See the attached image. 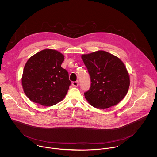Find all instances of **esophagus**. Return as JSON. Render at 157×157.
Masks as SVG:
<instances>
[{"instance_id": "1", "label": "esophagus", "mask_w": 157, "mask_h": 157, "mask_svg": "<svg viewBox=\"0 0 157 157\" xmlns=\"http://www.w3.org/2000/svg\"><path fill=\"white\" fill-rule=\"evenodd\" d=\"M72 86H75V87H77L78 86V82L77 81V82H72Z\"/></svg>"}]
</instances>
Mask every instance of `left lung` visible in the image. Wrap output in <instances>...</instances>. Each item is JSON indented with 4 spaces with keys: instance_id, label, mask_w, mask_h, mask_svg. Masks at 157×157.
Wrapping results in <instances>:
<instances>
[{
    "instance_id": "left-lung-1",
    "label": "left lung",
    "mask_w": 157,
    "mask_h": 157,
    "mask_svg": "<svg viewBox=\"0 0 157 157\" xmlns=\"http://www.w3.org/2000/svg\"><path fill=\"white\" fill-rule=\"evenodd\" d=\"M90 77V88L85 96L91 106L106 109L117 105L128 93L130 77L117 56L99 50L81 56Z\"/></svg>"
}]
</instances>
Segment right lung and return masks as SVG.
<instances>
[{
	"instance_id": "obj_1",
	"label": "right lung",
	"mask_w": 157,
	"mask_h": 157,
	"mask_svg": "<svg viewBox=\"0 0 157 157\" xmlns=\"http://www.w3.org/2000/svg\"><path fill=\"white\" fill-rule=\"evenodd\" d=\"M64 59L59 51L45 49L28 60L23 71L22 85L31 101L51 106L65 98L71 82L67 71L61 67Z\"/></svg>"
}]
</instances>
